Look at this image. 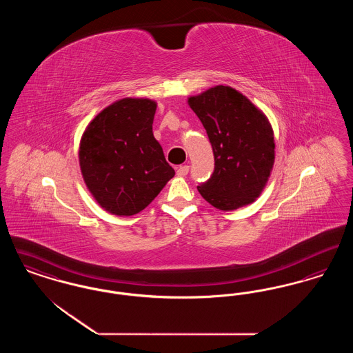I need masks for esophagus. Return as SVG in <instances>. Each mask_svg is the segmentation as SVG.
I'll return each mask as SVG.
<instances>
[{
  "label": "esophagus",
  "instance_id": "obj_1",
  "mask_svg": "<svg viewBox=\"0 0 353 353\" xmlns=\"http://www.w3.org/2000/svg\"><path fill=\"white\" fill-rule=\"evenodd\" d=\"M188 172H189V167L188 165H181V167L177 168L176 173H177L179 177H185L188 174Z\"/></svg>",
  "mask_w": 353,
  "mask_h": 353
}]
</instances>
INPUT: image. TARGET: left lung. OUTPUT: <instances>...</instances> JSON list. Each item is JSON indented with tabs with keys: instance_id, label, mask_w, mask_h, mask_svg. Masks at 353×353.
<instances>
[{
	"instance_id": "obj_1",
	"label": "left lung",
	"mask_w": 353,
	"mask_h": 353,
	"mask_svg": "<svg viewBox=\"0 0 353 353\" xmlns=\"http://www.w3.org/2000/svg\"><path fill=\"white\" fill-rule=\"evenodd\" d=\"M214 153L212 177L197 186L212 206L229 212L255 201L269 181L275 160L268 117L230 85H216L188 98Z\"/></svg>"
}]
</instances>
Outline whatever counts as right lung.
Here are the masks:
<instances>
[{"mask_svg":"<svg viewBox=\"0 0 353 353\" xmlns=\"http://www.w3.org/2000/svg\"><path fill=\"white\" fill-rule=\"evenodd\" d=\"M157 103L147 98L114 101L85 127L79 165L95 201L115 216H134L151 203L174 169L152 132Z\"/></svg>","mask_w":353,"mask_h":353,"instance_id":"1","label":"right lung"}]
</instances>
